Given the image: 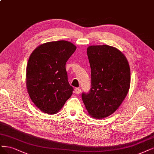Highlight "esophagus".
Returning <instances> with one entry per match:
<instances>
[{"instance_id": "obj_1", "label": "esophagus", "mask_w": 154, "mask_h": 154, "mask_svg": "<svg viewBox=\"0 0 154 154\" xmlns=\"http://www.w3.org/2000/svg\"><path fill=\"white\" fill-rule=\"evenodd\" d=\"M75 92L76 94H80V93H81V89H80V88H75Z\"/></svg>"}]
</instances>
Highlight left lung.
<instances>
[{
    "label": "left lung",
    "instance_id": "obj_1",
    "mask_svg": "<svg viewBox=\"0 0 154 154\" xmlns=\"http://www.w3.org/2000/svg\"><path fill=\"white\" fill-rule=\"evenodd\" d=\"M87 55L91 68V88L82 97L88 114L104 119L113 114L128 94L131 71L120 50L108 45L90 46Z\"/></svg>",
    "mask_w": 154,
    "mask_h": 154
}]
</instances>
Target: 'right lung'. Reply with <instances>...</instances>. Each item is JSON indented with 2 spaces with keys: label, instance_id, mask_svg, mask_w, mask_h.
<instances>
[{
  "label": "right lung",
  "instance_id": "obj_1",
  "mask_svg": "<svg viewBox=\"0 0 154 154\" xmlns=\"http://www.w3.org/2000/svg\"><path fill=\"white\" fill-rule=\"evenodd\" d=\"M76 49L71 42L51 41L39 45L31 54L26 71V88L43 112L57 113L72 95L66 63Z\"/></svg>",
  "mask_w": 154,
  "mask_h": 154
}]
</instances>
